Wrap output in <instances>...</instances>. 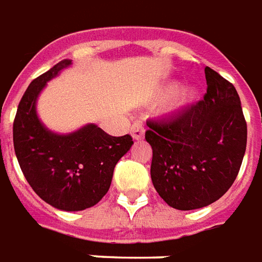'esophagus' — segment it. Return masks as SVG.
<instances>
[{"label":"esophagus","mask_w":262,"mask_h":262,"mask_svg":"<svg viewBox=\"0 0 262 262\" xmlns=\"http://www.w3.org/2000/svg\"><path fill=\"white\" fill-rule=\"evenodd\" d=\"M130 135L135 140H143L144 139V126L140 121L135 122L130 127Z\"/></svg>","instance_id":"34e87169"}]
</instances>
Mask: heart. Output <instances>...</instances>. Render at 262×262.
<instances>
[{
    "instance_id": "obj_1",
    "label": "heart",
    "mask_w": 262,
    "mask_h": 262,
    "mask_svg": "<svg viewBox=\"0 0 262 262\" xmlns=\"http://www.w3.org/2000/svg\"><path fill=\"white\" fill-rule=\"evenodd\" d=\"M175 84H170L164 90V94L169 96L166 102V111L169 112L180 111L186 106H189L197 100V96H199V90L193 86L182 87L178 90H175Z\"/></svg>"
}]
</instances>
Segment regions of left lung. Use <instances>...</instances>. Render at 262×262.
<instances>
[{
    "label": "left lung",
    "mask_w": 262,
    "mask_h": 262,
    "mask_svg": "<svg viewBox=\"0 0 262 262\" xmlns=\"http://www.w3.org/2000/svg\"><path fill=\"white\" fill-rule=\"evenodd\" d=\"M204 72V100L169 121L147 122L151 180L176 210H197L221 199L233 185L246 152L247 125L239 94L220 73L208 67Z\"/></svg>",
    "instance_id": "obj_1"
}]
</instances>
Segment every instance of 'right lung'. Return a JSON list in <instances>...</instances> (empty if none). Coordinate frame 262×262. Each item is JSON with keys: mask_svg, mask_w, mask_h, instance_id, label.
<instances>
[{"mask_svg": "<svg viewBox=\"0 0 262 262\" xmlns=\"http://www.w3.org/2000/svg\"><path fill=\"white\" fill-rule=\"evenodd\" d=\"M72 65L63 59L29 84L13 121V147L23 175L36 194L62 211H82L106 194L116 162L130 150L129 135L114 137L87 123L61 135L37 114V98L47 83Z\"/></svg>", "mask_w": 262, "mask_h": 262, "instance_id": "add662e5", "label": "right lung"}]
</instances>
